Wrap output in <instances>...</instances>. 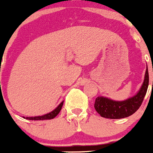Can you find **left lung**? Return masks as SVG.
<instances>
[{
	"label": "left lung",
	"instance_id": "left-lung-1",
	"mask_svg": "<svg viewBox=\"0 0 153 153\" xmlns=\"http://www.w3.org/2000/svg\"><path fill=\"white\" fill-rule=\"evenodd\" d=\"M149 86V71L146 69V76L140 91L135 96L124 101H114L98 97L95 100L94 108L101 117L111 119H120L131 115L136 111L144 100Z\"/></svg>",
	"mask_w": 153,
	"mask_h": 153
}]
</instances>
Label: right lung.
Wrapping results in <instances>:
<instances>
[{"mask_svg": "<svg viewBox=\"0 0 153 153\" xmlns=\"http://www.w3.org/2000/svg\"><path fill=\"white\" fill-rule=\"evenodd\" d=\"M62 104H63V101L61 102V104L57 107L54 111H53L52 112L49 113V114H45V115H42V116H38V117H26L24 118H26V119L28 120H48V119H53L54 118L57 114L59 113V111H61L62 109Z\"/></svg>", "mask_w": 153, "mask_h": 153, "instance_id": "obj_1", "label": "right lung"}]
</instances>
